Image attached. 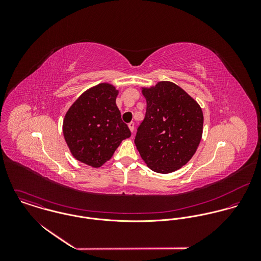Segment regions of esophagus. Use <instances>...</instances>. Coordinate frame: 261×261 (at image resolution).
<instances>
[{
    "label": "esophagus",
    "mask_w": 261,
    "mask_h": 261,
    "mask_svg": "<svg viewBox=\"0 0 261 261\" xmlns=\"http://www.w3.org/2000/svg\"><path fill=\"white\" fill-rule=\"evenodd\" d=\"M128 127H129L130 132L134 133V130H135V122H134V121H130V122L128 123Z\"/></svg>",
    "instance_id": "1"
}]
</instances>
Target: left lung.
Here are the masks:
<instances>
[{
  "label": "left lung",
  "instance_id": "8db88e82",
  "mask_svg": "<svg viewBox=\"0 0 261 261\" xmlns=\"http://www.w3.org/2000/svg\"><path fill=\"white\" fill-rule=\"evenodd\" d=\"M147 112L135 144L153 172L169 174L194 155L203 133V112L184 89L170 81L142 88Z\"/></svg>",
  "mask_w": 261,
  "mask_h": 261
}]
</instances>
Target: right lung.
<instances>
[{"label": "right lung", "instance_id": "obj_1", "mask_svg": "<svg viewBox=\"0 0 261 261\" xmlns=\"http://www.w3.org/2000/svg\"><path fill=\"white\" fill-rule=\"evenodd\" d=\"M117 94L113 85L100 83L83 92L66 112L64 139L79 162L98 168L130 137L115 103Z\"/></svg>", "mask_w": 261, "mask_h": 261}]
</instances>
